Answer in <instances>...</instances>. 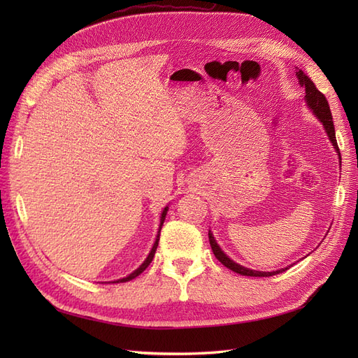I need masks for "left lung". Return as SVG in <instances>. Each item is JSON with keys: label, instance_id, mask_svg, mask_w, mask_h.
Here are the masks:
<instances>
[{"label": "left lung", "instance_id": "left-lung-1", "mask_svg": "<svg viewBox=\"0 0 358 358\" xmlns=\"http://www.w3.org/2000/svg\"><path fill=\"white\" fill-rule=\"evenodd\" d=\"M297 78H299V82L300 85L305 88V100H306V104L309 106V109L317 115V117L320 119V121L322 122L324 128H326V133L329 136V138L331 140V143L334 146V149L338 150V155L341 158V152H339V146H338V142H336V133H334V124H333V117H331V112H330V106H329V101L326 99V95H324L321 91H318V88L315 86V83H313L309 76H306L305 73H303L301 70L296 71ZM209 242H210V246H212V251L215 254V257L220 259V262L227 267L233 270V272L239 273V275H243V276H258V278H267V276H273V275H278V273H282L285 272V268H280V270H276V272H258V270H251V268H246L241 264L234 263L233 259H230L229 257H227L222 251L221 248L218 246V243L215 242L212 233L209 231Z\"/></svg>", "mask_w": 358, "mask_h": 358}]
</instances>
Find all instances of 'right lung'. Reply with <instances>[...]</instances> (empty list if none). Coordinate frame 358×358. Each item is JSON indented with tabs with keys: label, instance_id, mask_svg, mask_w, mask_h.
Masks as SVG:
<instances>
[{
	"label": "right lung",
	"instance_id": "add662e5",
	"mask_svg": "<svg viewBox=\"0 0 358 358\" xmlns=\"http://www.w3.org/2000/svg\"><path fill=\"white\" fill-rule=\"evenodd\" d=\"M167 210H169V208H164V210H162V213H161V221H159V231H161V227H162V224H164V220H166V215H167ZM159 231H158V236H157V241H155V243H154V246H152V249H150V252H149V255H148V258L145 259L143 262V264L140 266L137 270H134L133 273H129L127 278H122V279H117V280H113V282H128V280H131V279H134L136 276H138L140 273L143 272V270H146V267L150 264V262H152L154 259V255H155V251H157V246H158V242H159Z\"/></svg>",
	"mask_w": 358,
	"mask_h": 358
}]
</instances>
